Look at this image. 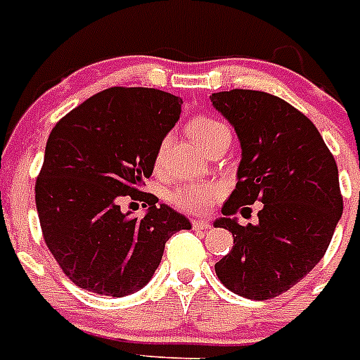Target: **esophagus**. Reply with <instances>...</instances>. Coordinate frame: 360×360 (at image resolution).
<instances>
[{
	"label": "esophagus",
	"mask_w": 360,
	"mask_h": 360,
	"mask_svg": "<svg viewBox=\"0 0 360 360\" xmlns=\"http://www.w3.org/2000/svg\"><path fill=\"white\" fill-rule=\"evenodd\" d=\"M190 224H192V229H195V231H207L210 227L209 221L200 220V218H198V220H192Z\"/></svg>",
	"instance_id": "1"
}]
</instances>
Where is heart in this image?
Instances as JSON below:
<instances>
[{"label": "heart", "instance_id": "b5f03b06", "mask_svg": "<svg viewBox=\"0 0 360 360\" xmlns=\"http://www.w3.org/2000/svg\"><path fill=\"white\" fill-rule=\"evenodd\" d=\"M188 133L198 144L207 150L214 140H218L224 134H231L229 127L224 125L218 120L210 118V116H195L190 120ZM166 151V140L160 142L155 153V168H159L162 159H165ZM218 195V188L209 185H201V183H185V185L175 186L168 194V201L177 209L186 210V212H203L212 205V201Z\"/></svg>", "mask_w": 360, "mask_h": 360}]
</instances>
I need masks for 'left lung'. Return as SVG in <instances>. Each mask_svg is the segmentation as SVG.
I'll list each match as a JSON object with an SVG mask.
<instances>
[{"label":"left lung","instance_id":"obj_1","mask_svg":"<svg viewBox=\"0 0 360 360\" xmlns=\"http://www.w3.org/2000/svg\"><path fill=\"white\" fill-rule=\"evenodd\" d=\"M242 146L238 183L216 227L233 233V250L214 264L231 292L270 300L300 283L326 255L342 216L335 157L311 120L285 99L233 89L210 96ZM261 200L255 226L230 216Z\"/></svg>","mask_w":360,"mask_h":360}]
</instances>
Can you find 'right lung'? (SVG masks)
I'll use <instances>...</instances> for the list:
<instances>
[{
  "instance_id": "add662e5",
  "label": "right lung",
  "mask_w": 360,
  "mask_h": 360,
  "mask_svg": "<svg viewBox=\"0 0 360 360\" xmlns=\"http://www.w3.org/2000/svg\"><path fill=\"white\" fill-rule=\"evenodd\" d=\"M183 99L157 89L112 86L57 122L34 185L44 240L79 288L122 297L160 264L185 216L140 190L155 153L179 120ZM124 197L150 207L139 219L119 210Z\"/></svg>"
}]
</instances>
